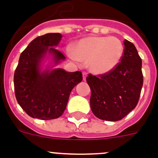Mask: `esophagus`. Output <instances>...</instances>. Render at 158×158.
I'll return each instance as SVG.
<instances>
[{"label": "esophagus", "instance_id": "34e87169", "mask_svg": "<svg viewBox=\"0 0 158 158\" xmlns=\"http://www.w3.org/2000/svg\"><path fill=\"white\" fill-rule=\"evenodd\" d=\"M86 77H87V73L83 72V80L84 81L86 80Z\"/></svg>", "mask_w": 158, "mask_h": 158}]
</instances>
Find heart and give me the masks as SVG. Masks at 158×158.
Instances as JSON below:
<instances>
[{"label":"heart","instance_id":"obj_1","mask_svg":"<svg viewBox=\"0 0 158 158\" xmlns=\"http://www.w3.org/2000/svg\"><path fill=\"white\" fill-rule=\"evenodd\" d=\"M124 53L122 42L116 37L90 36L82 39L69 49L67 54L75 62H88L89 69L96 74L111 72L120 63Z\"/></svg>","mask_w":158,"mask_h":158}]
</instances>
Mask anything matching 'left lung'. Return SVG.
<instances>
[{"label":"left lung","mask_w":158,"mask_h":158,"mask_svg":"<svg viewBox=\"0 0 158 158\" xmlns=\"http://www.w3.org/2000/svg\"><path fill=\"white\" fill-rule=\"evenodd\" d=\"M120 63L111 72L99 76L88 75L91 89L90 106L97 118L118 121L138 104L143 85L142 59L133 43L124 40Z\"/></svg>","instance_id":"obj_1"}]
</instances>
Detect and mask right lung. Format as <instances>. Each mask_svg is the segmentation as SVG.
Here are the masks:
<instances>
[{
  "label": "right lung",
  "instance_id": "obj_1",
  "mask_svg": "<svg viewBox=\"0 0 158 158\" xmlns=\"http://www.w3.org/2000/svg\"><path fill=\"white\" fill-rule=\"evenodd\" d=\"M60 33H48L35 38L19 56L14 73V89L18 104L29 116L43 120L63 114L72 89L82 81L80 71L60 69L42 71L41 62L48 53L54 65L65 57L54 47L62 39Z\"/></svg>",
  "mask_w": 158,
  "mask_h": 158
}]
</instances>
